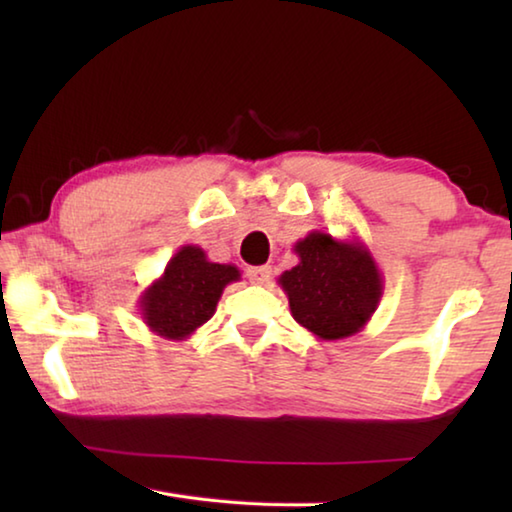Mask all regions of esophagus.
<instances>
[{
	"label": "esophagus",
	"mask_w": 512,
	"mask_h": 512,
	"mask_svg": "<svg viewBox=\"0 0 512 512\" xmlns=\"http://www.w3.org/2000/svg\"><path fill=\"white\" fill-rule=\"evenodd\" d=\"M248 280L253 284H266L271 280V268L268 266H250L248 268Z\"/></svg>",
	"instance_id": "esophagus-1"
}]
</instances>
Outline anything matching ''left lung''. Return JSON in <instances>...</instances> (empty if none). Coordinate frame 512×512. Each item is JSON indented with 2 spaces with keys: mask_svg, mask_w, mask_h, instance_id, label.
Wrapping results in <instances>:
<instances>
[{
  "mask_svg": "<svg viewBox=\"0 0 512 512\" xmlns=\"http://www.w3.org/2000/svg\"><path fill=\"white\" fill-rule=\"evenodd\" d=\"M298 264L277 277L291 316L320 341L361 332L384 296V275L363 241L311 230L296 241Z\"/></svg>",
  "mask_w": 512,
  "mask_h": 512,
  "instance_id": "1",
  "label": "left lung"
}]
</instances>
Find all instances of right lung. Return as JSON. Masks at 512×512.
<instances>
[{"instance_id":"add662e5","label":"right lung","mask_w":512,"mask_h":512,"mask_svg":"<svg viewBox=\"0 0 512 512\" xmlns=\"http://www.w3.org/2000/svg\"><path fill=\"white\" fill-rule=\"evenodd\" d=\"M239 277L237 266L210 262L203 248L180 246L164 273L144 289L137 309L151 332L185 341L214 316L223 289Z\"/></svg>"}]
</instances>
